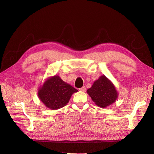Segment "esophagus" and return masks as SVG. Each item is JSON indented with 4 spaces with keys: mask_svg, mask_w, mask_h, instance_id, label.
Instances as JSON below:
<instances>
[{
    "mask_svg": "<svg viewBox=\"0 0 154 154\" xmlns=\"http://www.w3.org/2000/svg\"><path fill=\"white\" fill-rule=\"evenodd\" d=\"M79 90H80V91H82V92H85V91H86V87H85V86H83L82 87L80 88H79Z\"/></svg>",
    "mask_w": 154,
    "mask_h": 154,
    "instance_id": "esophagus-1",
    "label": "esophagus"
}]
</instances>
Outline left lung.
I'll use <instances>...</instances> for the list:
<instances>
[{
  "label": "left lung",
  "instance_id": "obj_1",
  "mask_svg": "<svg viewBox=\"0 0 154 154\" xmlns=\"http://www.w3.org/2000/svg\"><path fill=\"white\" fill-rule=\"evenodd\" d=\"M87 93L97 106L101 108L107 107L114 103L119 95L114 84L105 75H101L87 89Z\"/></svg>",
  "mask_w": 154,
  "mask_h": 154
}]
</instances>
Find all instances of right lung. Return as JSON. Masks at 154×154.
Here are the masks:
<instances>
[{
	"label": "right lung",
	"mask_w": 154,
	"mask_h": 154,
	"mask_svg": "<svg viewBox=\"0 0 154 154\" xmlns=\"http://www.w3.org/2000/svg\"><path fill=\"white\" fill-rule=\"evenodd\" d=\"M78 92L74 87L65 82L59 75L47 78L38 91V97L46 107L59 109L69 103L72 95Z\"/></svg>",
	"instance_id": "add662e5"
}]
</instances>
